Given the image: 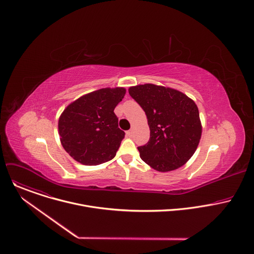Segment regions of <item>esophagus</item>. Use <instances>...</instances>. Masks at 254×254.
<instances>
[{
  "mask_svg": "<svg viewBox=\"0 0 254 254\" xmlns=\"http://www.w3.org/2000/svg\"><path fill=\"white\" fill-rule=\"evenodd\" d=\"M127 134L129 137H131V136L133 135V130H132V129H129V130H127Z\"/></svg>",
  "mask_w": 254,
  "mask_h": 254,
  "instance_id": "esophagus-1",
  "label": "esophagus"
}]
</instances>
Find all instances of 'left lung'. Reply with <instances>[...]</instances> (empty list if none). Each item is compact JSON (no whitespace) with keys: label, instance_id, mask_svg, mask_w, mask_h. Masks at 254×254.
Wrapping results in <instances>:
<instances>
[{"label":"left lung","instance_id":"left-lung-1","mask_svg":"<svg viewBox=\"0 0 254 254\" xmlns=\"http://www.w3.org/2000/svg\"><path fill=\"white\" fill-rule=\"evenodd\" d=\"M128 93L146 113L150 127V140L137 148L141 160L159 172L185 165L202 134L194 100L177 89L152 83L131 86Z\"/></svg>","mask_w":254,"mask_h":254}]
</instances>
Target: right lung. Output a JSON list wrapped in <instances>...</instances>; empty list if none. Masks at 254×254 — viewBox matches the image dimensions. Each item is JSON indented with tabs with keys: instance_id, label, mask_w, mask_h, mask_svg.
Listing matches in <instances>:
<instances>
[{
	"instance_id": "right-lung-1",
	"label": "right lung",
	"mask_w": 254,
	"mask_h": 254,
	"mask_svg": "<svg viewBox=\"0 0 254 254\" xmlns=\"http://www.w3.org/2000/svg\"><path fill=\"white\" fill-rule=\"evenodd\" d=\"M126 88H101L72 101L58 121V132L64 150L75 161L96 166L117 155L125 131L119 127L116 106Z\"/></svg>"
}]
</instances>
